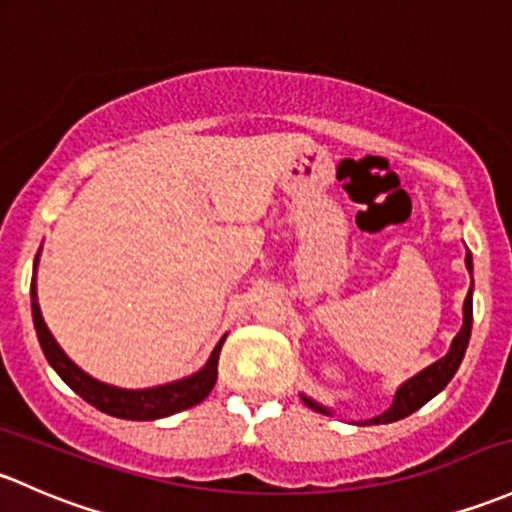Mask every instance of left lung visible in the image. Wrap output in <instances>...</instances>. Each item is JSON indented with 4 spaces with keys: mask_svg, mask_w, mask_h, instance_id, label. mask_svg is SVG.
I'll use <instances>...</instances> for the list:
<instances>
[{
    "mask_svg": "<svg viewBox=\"0 0 512 512\" xmlns=\"http://www.w3.org/2000/svg\"><path fill=\"white\" fill-rule=\"evenodd\" d=\"M466 270L473 272L471 252H466ZM471 324H473V282L469 287V294H466L464 299V324H461V331L456 333L454 341H451L449 353H446L444 358H439L437 363L429 365V368H424L422 373L414 375V378L407 380V383L397 387L395 397H392V405L387 407L383 414H378V417L368 419L365 424H390V422H397V419H405L410 417L412 412H417L422 405H427L434 395H439V392L449 385V380L454 378L461 360H464L466 346H469V338H471ZM301 400H304V405L311 407L314 412L331 414L328 407L314 402L311 397H306L304 392H301Z\"/></svg>",
    "mask_w": 512,
    "mask_h": 512,
    "instance_id": "left-lung-1",
    "label": "left lung"
}]
</instances>
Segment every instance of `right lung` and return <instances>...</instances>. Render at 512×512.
I'll use <instances>...</instances> for the list:
<instances>
[{
	"label": "right lung",
	"instance_id": "obj_1",
	"mask_svg": "<svg viewBox=\"0 0 512 512\" xmlns=\"http://www.w3.org/2000/svg\"><path fill=\"white\" fill-rule=\"evenodd\" d=\"M36 265H39V255H36L34 279H31V316H34L41 351L46 355L48 363H51V368L61 375L63 383L71 387L73 392H78L85 402L98 407L100 412L112 414V417L132 419V422H152V419H161L169 417V414L188 410V407L198 405V402H203L211 395L215 380H218V358L225 336L220 338L218 346L213 348L211 358H208V363L203 365L198 373L188 375V378L174 380V383L147 387V390H125V387L107 385L90 378L85 370H80L78 365L63 353V348L58 346L53 333L48 331L46 321H43L39 299H36Z\"/></svg>",
	"mask_w": 512,
	"mask_h": 512
}]
</instances>
